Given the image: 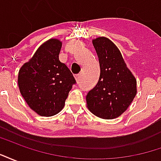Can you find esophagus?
<instances>
[{
  "mask_svg": "<svg viewBox=\"0 0 161 161\" xmlns=\"http://www.w3.org/2000/svg\"><path fill=\"white\" fill-rule=\"evenodd\" d=\"M75 78H76V81H77V83H79L81 80V74H78V75H76L75 76Z\"/></svg>",
  "mask_w": 161,
  "mask_h": 161,
  "instance_id": "obj_1",
  "label": "esophagus"
}]
</instances>
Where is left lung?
Instances as JSON below:
<instances>
[{
	"label": "left lung",
	"mask_w": 161,
	"mask_h": 161,
	"mask_svg": "<svg viewBox=\"0 0 161 161\" xmlns=\"http://www.w3.org/2000/svg\"><path fill=\"white\" fill-rule=\"evenodd\" d=\"M100 64V77L86 96L87 108L103 119L122 115L137 93L136 78L125 63L120 50L106 37L92 41Z\"/></svg>",
	"instance_id": "left-lung-1"
}]
</instances>
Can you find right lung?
<instances>
[{"mask_svg":"<svg viewBox=\"0 0 161 161\" xmlns=\"http://www.w3.org/2000/svg\"><path fill=\"white\" fill-rule=\"evenodd\" d=\"M61 47L58 39L46 40L19 70V92L29 108L41 116L61 111L76 83L69 68L59 61Z\"/></svg>","mask_w":161,"mask_h":161,"instance_id":"1","label":"right lung"}]
</instances>
